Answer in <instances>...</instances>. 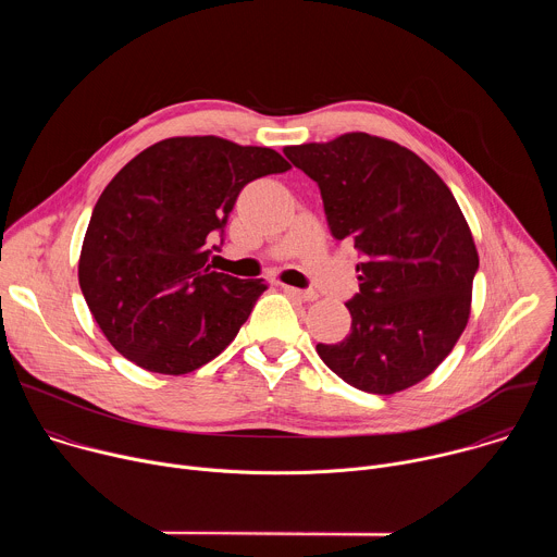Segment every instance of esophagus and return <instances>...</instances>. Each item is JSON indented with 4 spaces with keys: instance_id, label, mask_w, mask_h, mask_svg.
Segmentation results:
<instances>
[{
    "instance_id": "1",
    "label": "esophagus",
    "mask_w": 557,
    "mask_h": 557,
    "mask_svg": "<svg viewBox=\"0 0 557 557\" xmlns=\"http://www.w3.org/2000/svg\"><path fill=\"white\" fill-rule=\"evenodd\" d=\"M282 290H286L288 295H295V297H299V299H304V301H312V299H314V290H301V288L286 286V284H282Z\"/></svg>"
}]
</instances>
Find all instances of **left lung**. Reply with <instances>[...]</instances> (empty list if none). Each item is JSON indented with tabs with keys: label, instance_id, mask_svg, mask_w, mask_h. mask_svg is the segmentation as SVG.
<instances>
[{
	"label": "left lung",
	"instance_id": "1",
	"mask_svg": "<svg viewBox=\"0 0 557 557\" xmlns=\"http://www.w3.org/2000/svg\"><path fill=\"white\" fill-rule=\"evenodd\" d=\"M322 191L333 237L361 256L352 326L339 344H317L346 383L401 392L436 370L462 335L479 253L441 176L408 147L363 132L284 147Z\"/></svg>",
	"mask_w": 557,
	"mask_h": 557
}]
</instances>
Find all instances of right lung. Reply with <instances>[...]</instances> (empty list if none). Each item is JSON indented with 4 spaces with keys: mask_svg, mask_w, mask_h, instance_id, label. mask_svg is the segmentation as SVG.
<instances>
[{
    "mask_svg": "<svg viewBox=\"0 0 557 557\" xmlns=\"http://www.w3.org/2000/svg\"><path fill=\"white\" fill-rule=\"evenodd\" d=\"M286 170L269 147L176 136L112 178L84 237L78 286L125 359L187 374L233 342L267 284L218 273L209 256L245 185Z\"/></svg>",
    "mask_w": 557,
    "mask_h": 557,
    "instance_id": "add662e5",
    "label": "right lung"
}]
</instances>
